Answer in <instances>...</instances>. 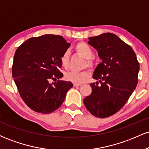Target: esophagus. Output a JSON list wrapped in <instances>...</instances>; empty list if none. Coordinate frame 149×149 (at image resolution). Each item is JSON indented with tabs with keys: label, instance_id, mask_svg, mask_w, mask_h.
I'll list each match as a JSON object with an SVG mask.
<instances>
[{
	"label": "esophagus",
	"instance_id": "obj_1",
	"mask_svg": "<svg viewBox=\"0 0 149 149\" xmlns=\"http://www.w3.org/2000/svg\"><path fill=\"white\" fill-rule=\"evenodd\" d=\"M81 85V84H79V83H73V86L74 87H79Z\"/></svg>",
	"mask_w": 149,
	"mask_h": 149
}]
</instances>
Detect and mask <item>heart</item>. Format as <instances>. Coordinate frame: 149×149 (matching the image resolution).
<instances>
[{
	"mask_svg": "<svg viewBox=\"0 0 149 149\" xmlns=\"http://www.w3.org/2000/svg\"><path fill=\"white\" fill-rule=\"evenodd\" d=\"M75 50L80 56L85 58L87 65L89 66H92V58L93 57V51L88 44L83 42H80L75 46ZM61 65L64 69H68L69 64V54L68 52H64L60 58ZM89 77L88 71H84L81 72H73L69 71L65 74V78L69 81L74 83H81L84 82Z\"/></svg>",
	"mask_w": 149,
	"mask_h": 149,
	"instance_id": "1",
	"label": "heart"
}]
</instances>
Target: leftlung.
I'll return each mask as SVG.
<instances>
[{"label":"left lung","instance_id":"left-lung-1","mask_svg":"<svg viewBox=\"0 0 149 149\" xmlns=\"http://www.w3.org/2000/svg\"><path fill=\"white\" fill-rule=\"evenodd\" d=\"M88 39L102 62L92 75L98 81L90 83L92 92L83 102L92 115L103 118L118 111L134 92L139 64L132 48L115 34L104 33Z\"/></svg>","mask_w":149,"mask_h":149}]
</instances>
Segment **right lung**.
<instances>
[{"instance_id":"1","label":"right lung","mask_w":149,"mask_h":149,"mask_svg":"<svg viewBox=\"0 0 149 149\" xmlns=\"http://www.w3.org/2000/svg\"><path fill=\"white\" fill-rule=\"evenodd\" d=\"M71 43L61 36L45 34L28 39L16 49L12 73L19 95L34 111L50 113L64 102L71 82L51 79L63 77L60 58Z\"/></svg>"}]
</instances>
